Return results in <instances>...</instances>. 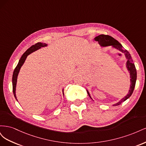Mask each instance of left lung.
Listing matches in <instances>:
<instances>
[{"instance_id": "8db88e82", "label": "left lung", "mask_w": 146, "mask_h": 146, "mask_svg": "<svg viewBox=\"0 0 146 146\" xmlns=\"http://www.w3.org/2000/svg\"><path fill=\"white\" fill-rule=\"evenodd\" d=\"M95 40L96 41H98L100 45L102 46H113L114 47L116 48L117 50L119 51L122 52L123 54H125L126 58L127 59V68L128 70L130 71V89L129 90V92L124 98H123L121 101H119L118 103L113 105L114 106H117L121 105L122 102H123L125 100H126L127 99H129L131 95L132 94L134 90V88L135 86L136 81V77H137V73H136V69L135 68V64L133 63V59H132L131 56L130 54V53L128 52L126 49L122 47V46L115 39L113 38V37L109 36L107 35H100L99 36H96L95 38ZM88 95L90 96L89 92H88ZM91 98V97H90Z\"/></svg>"}]
</instances>
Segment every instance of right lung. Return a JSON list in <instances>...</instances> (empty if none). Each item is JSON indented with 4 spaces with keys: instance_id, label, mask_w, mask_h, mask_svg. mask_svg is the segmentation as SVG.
<instances>
[{
    "instance_id": "1",
    "label": "right lung",
    "mask_w": 146,
    "mask_h": 146,
    "mask_svg": "<svg viewBox=\"0 0 146 146\" xmlns=\"http://www.w3.org/2000/svg\"><path fill=\"white\" fill-rule=\"evenodd\" d=\"M46 46V44H43L41 42H38L36 44H35V45H33L31 46L29 48H28L27 51H26L23 55V56H21V58L19 60L18 64H17V65L16 66V67L15 68V69L14 70V72H13V78H12L13 91V94H14V96L15 97L16 99V92L15 91H16V82H17V76H18V74H19V70L21 68V66H23V64H24V61H25L26 58H27L28 55L31 54L32 52L39 49V48H40L41 47H44Z\"/></svg>"
}]
</instances>
